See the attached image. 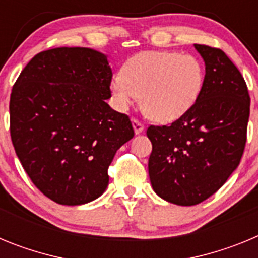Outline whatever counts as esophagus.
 Returning a JSON list of instances; mask_svg holds the SVG:
<instances>
[{
	"label": "esophagus",
	"instance_id": "obj_1",
	"mask_svg": "<svg viewBox=\"0 0 258 258\" xmlns=\"http://www.w3.org/2000/svg\"><path fill=\"white\" fill-rule=\"evenodd\" d=\"M132 122H133V127H134V132H136V134L142 133L143 129H145V126H143L142 122H141L140 120H137V118H132Z\"/></svg>",
	"mask_w": 258,
	"mask_h": 258
}]
</instances>
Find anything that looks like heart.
<instances>
[{
	"label": "heart",
	"instance_id": "heart-1",
	"mask_svg": "<svg viewBox=\"0 0 258 258\" xmlns=\"http://www.w3.org/2000/svg\"><path fill=\"white\" fill-rule=\"evenodd\" d=\"M203 85L204 68L195 55L145 51L125 61L121 75L111 81V92L118 108H129L141 97L150 118L170 122L192 108Z\"/></svg>",
	"mask_w": 258,
	"mask_h": 258
}]
</instances>
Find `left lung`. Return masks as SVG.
<instances>
[{"mask_svg": "<svg viewBox=\"0 0 258 258\" xmlns=\"http://www.w3.org/2000/svg\"><path fill=\"white\" fill-rule=\"evenodd\" d=\"M206 63L197 103L170 125H150L149 174L160 198L177 206L208 199L236 169L247 142V84L221 49L194 45Z\"/></svg>", "mask_w": 258, "mask_h": 258, "instance_id": "1", "label": "left lung"}]
</instances>
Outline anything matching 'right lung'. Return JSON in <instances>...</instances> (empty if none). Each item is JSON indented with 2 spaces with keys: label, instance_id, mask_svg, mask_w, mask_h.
<instances>
[{
  "label": "right lung",
  "instance_id": "obj_1",
  "mask_svg": "<svg viewBox=\"0 0 258 258\" xmlns=\"http://www.w3.org/2000/svg\"><path fill=\"white\" fill-rule=\"evenodd\" d=\"M111 80L102 52L56 47L33 56L14 84V149L33 184L58 204L101 197L116 151L134 137L129 116L107 104Z\"/></svg>",
  "mask_w": 258,
  "mask_h": 258
}]
</instances>
